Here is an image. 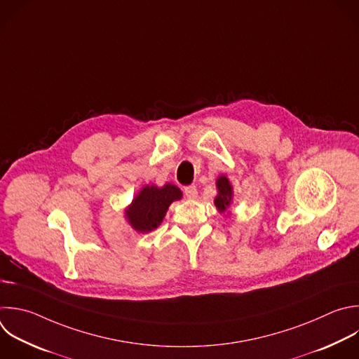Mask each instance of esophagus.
Returning <instances> with one entry per match:
<instances>
[{"label": "esophagus", "instance_id": "obj_1", "mask_svg": "<svg viewBox=\"0 0 359 359\" xmlns=\"http://www.w3.org/2000/svg\"><path fill=\"white\" fill-rule=\"evenodd\" d=\"M183 191H184V196H186L187 198H190V200H193V198L197 197V189H196L194 184L186 186V187L183 189Z\"/></svg>", "mask_w": 359, "mask_h": 359}]
</instances>
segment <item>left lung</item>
Returning <instances> with one entry per match:
<instances>
[{
	"instance_id": "8db88e82",
	"label": "left lung",
	"mask_w": 359,
	"mask_h": 359,
	"mask_svg": "<svg viewBox=\"0 0 359 359\" xmlns=\"http://www.w3.org/2000/svg\"><path fill=\"white\" fill-rule=\"evenodd\" d=\"M217 187H218V196L215 197L214 203L219 211H225L232 198V187L225 176L218 177Z\"/></svg>"
}]
</instances>
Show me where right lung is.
I'll return each mask as SVG.
<instances>
[{"label": "right lung", "mask_w": 359, "mask_h": 359, "mask_svg": "<svg viewBox=\"0 0 359 359\" xmlns=\"http://www.w3.org/2000/svg\"><path fill=\"white\" fill-rule=\"evenodd\" d=\"M179 198H182V191L170 183L161 189L156 186H145L133 200L126 214L130 224L137 231L148 232L162 222L169 205Z\"/></svg>", "instance_id": "1"}]
</instances>
